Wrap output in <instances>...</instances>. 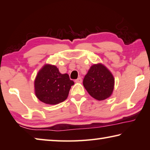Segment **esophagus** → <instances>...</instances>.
I'll return each instance as SVG.
<instances>
[{"label":"esophagus","instance_id":"obj_1","mask_svg":"<svg viewBox=\"0 0 150 150\" xmlns=\"http://www.w3.org/2000/svg\"><path fill=\"white\" fill-rule=\"evenodd\" d=\"M75 83H82V79L81 77H79L78 79L75 80Z\"/></svg>","mask_w":150,"mask_h":150}]
</instances>
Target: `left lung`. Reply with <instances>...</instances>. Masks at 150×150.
Segmentation results:
<instances>
[{"mask_svg": "<svg viewBox=\"0 0 150 150\" xmlns=\"http://www.w3.org/2000/svg\"><path fill=\"white\" fill-rule=\"evenodd\" d=\"M83 83L93 98L97 100H103L112 94L115 78L110 70L99 63L91 66L85 76Z\"/></svg>", "mask_w": 150, "mask_h": 150, "instance_id": "obj_1", "label": "left lung"}]
</instances>
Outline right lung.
Returning a JSON list of instances; mask_svg holds the SVG:
<instances>
[{
    "label": "right lung",
    "instance_id": "right-lung-1",
    "mask_svg": "<svg viewBox=\"0 0 150 150\" xmlns=\"http://www.w3.org/2000/svg\"><path fill=\"white\" fill-rule=\"evenodd\" d=\"M74 82L67 73L62 74L55 65L45 64L34 80L36 97L47 105H57L67 99Z\"/></svg>",
    "mask_w": 150,
    "mask_h": 150
}]
</instances>
